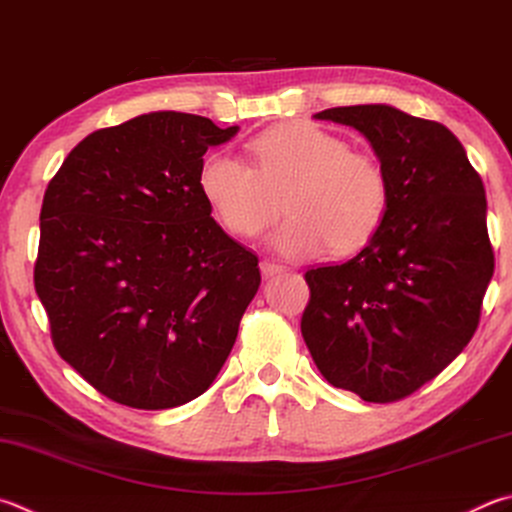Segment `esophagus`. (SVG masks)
Wrapping results in <instances>:
<instances>
[{"label": "esophagus", "mask_w": 512, "mask_h": 512, "mask_svg": "<svg viewBox=\"0 0 512 512\" xmlns=\"http://www.w3.org/2000/svg\"><path fill=\"white\" fill-rule=\"evenodd\" d=\"M259 271H262L264 277H273L277 273H284V266L282 264H275V262H268V259H264V262L259 264Z\"/></svg>", "instance_id": "34e87169"}]
</instances>
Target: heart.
<instances>
[{
	"label": "heart",
	"mask_w": 512,
	"mask_h": 512,
	"mask_svg": "<svg viewBox=\"0 0 512 512\" xmlns=\"http://www.w3.org/2000/svg\"><path fill=\"white\" fill-rule=\"evenodd\" d=\"M253 165L232 152L201 161L199 190L230 235L255 237L291 217L268 244L286 257H311L327 248L351 255L376 235L387 212L389 183L378 159L309 123H286L250 143Z\"/></svg>",
	"instance_id": "1"
}]
</instances>
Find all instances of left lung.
Returning <instances> with one entry per match:
<instances>
[{"mask_svg": "<svg viewBox=\"0 0 512 512\" xmlns=\"http://www.w3.org/2000/svg\"><path fill=\"white\" fill-rule=\"evenodd\" d=\"M374 147L389 203L356 257L306 271L302 336L320 374L367 403L439 376L475 336L495 271L486 190L448 127L389 105L333 107Z\"/></svg>", "mask_w": 512, "mask_h": 512, "instance_id": "1", "label": "left lung"}]
</instances>
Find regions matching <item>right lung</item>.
I'll return each instance as SVG.
<instances>
[{"label": "right lung", "instance_id": "right-lung-1", "mask_svg": "<svg viewBox=\"0 0 512 512\" xmlns=\"http://www.w3.org/2000/svg\"><path fill=\"white\" fill-rule=\"evenodd\" d=\"M237 125L152 111L98 129L44 192L35 291L60 356L111 401L170 410L201 396L262 275L199 190Z\"/></svg>", "mask_w": 512, "mask_h": 512}]
</instances>
